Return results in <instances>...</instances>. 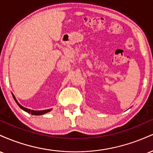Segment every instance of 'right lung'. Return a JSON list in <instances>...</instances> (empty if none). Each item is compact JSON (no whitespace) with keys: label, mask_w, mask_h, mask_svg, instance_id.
I'll use <instances>...</instances> for the list:
<instances>
[{"label":"right lung","mask_w":153,"mask_h":153,"mask_svg":"<svg viewBox=\"0 0 153 153\" xmlns=\"http://www.w3.org/2000/svg\"><path fill=\"white\" fill-rule=\"evenodd\" d=\"M13 99H14V100L16 101V103L19 105V106L21 108H22V109L25 111H27V112H29V113H31V114H33V115H42V114H44L47 113V112H49V111H51V109L43 110V111H34V110L28 109V108H25V107L22 106V105L19 104V102L16 101V98L14 97V96H13Z\"/></svg>","instance_id":"1"}]
</instances>
